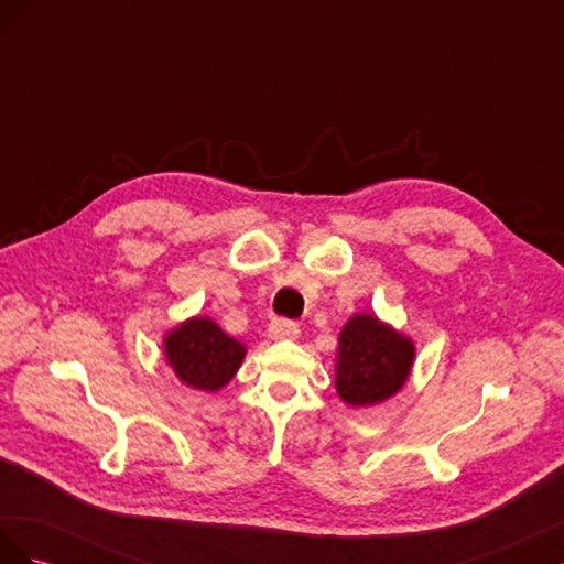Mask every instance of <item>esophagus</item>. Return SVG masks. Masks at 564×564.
<instances>
[{
	"label": "esophagus",
	"mask_w": 564,
	"mask_h": 564,
	"mask_svg": "<svg viewBox=\"0 0 564 564\" xmlns=\"http://www.w3.org/2000/svg\"><path fill=\"white\" fill-rule=\"evenodd\" d=\"M301 334L299 322L286 319V317H275L268 324V336L282 340V338H296Z\"/></svg>",
	"instance_id": "1"
}]
</instances>
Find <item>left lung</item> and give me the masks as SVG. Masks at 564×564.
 Returning a JSON list of instances; mask_svg holds the SVG:
<instances>
[{"label":"left lung","mask_w":564,"mask_h":564,"mask_svg":"<svg viewBox=\"0 0 564 564\" xmlns=\"http://www.w3.org/2000/svg\"><path fill=\"white\" fill-rule=\"evenodd\" d=\"M412 362V340L373 315H355L338 338V395L352 406L377 404L402 388Z\"/></svg>","instance_id":"8db88e82"}]
</instances>
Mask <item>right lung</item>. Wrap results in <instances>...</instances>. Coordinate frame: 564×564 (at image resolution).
Segmentation results:
<instances>
[{
  "label": "right lung",
  "mask_w": 564,
  "mask_h": 564,
  "mask_svg": "<svg viewBox=\"0 0 564 564\" xmlns=\"http://www.w3.org/2000/svg\"><path fill=\"white\" fill-rule=\"evenodd\" d=\"M164 348L166 360L183 383L209 392L224 388L245 357L242 344L220 332L218 324L207 317L181 324L166 336Z\"/></svg>",
  "instance_id": "add662e5"
}]
</instances>
